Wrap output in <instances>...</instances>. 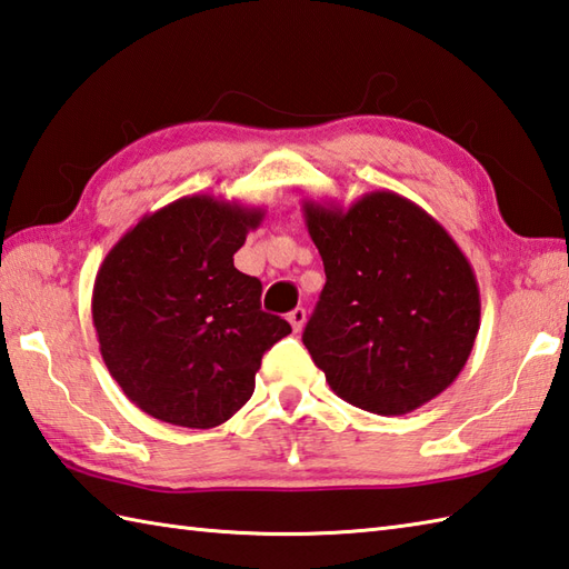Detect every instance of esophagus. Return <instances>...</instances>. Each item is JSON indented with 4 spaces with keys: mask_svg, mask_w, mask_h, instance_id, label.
<instances>
[{
    "mask_svg": "<svg viewBox=\"0 0 569 569\" xmlns=\"http://www.w3.org/2000/svg\"><path fill=\"white\" fill-rule=\"evenodd\" d=\"M287 321L292 323V329H295V331H301V327H305V321H307V311L301 309V307H297V309L289 311V315H287Z\"/></svg>",
    "mask_w": 569,
    "mask_h": 569,
    "instance_id": "obj_1",
    "label": "esophagus"
}]
</instances>
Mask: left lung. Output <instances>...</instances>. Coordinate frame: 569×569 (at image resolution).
Segmentation results:
<instances>
[{
    "instance_id": "obj_1",
    "label": "left lung",
    "mask_w": 569,
    "mask_h": 569,
    "mask_svg": "<svg viewBox=\"0 0 569 569\" xmlns=\"http://www.w3.org/2000/svg\"><path fill=\"white\" fill-rule=\"evenodd\" d=\"M323 260L301 341L341 400L376 415H408L467 366L481 323L477 274L442 223L392 191L343 208L301 203Z\"/></svg>"
}]
</instances>
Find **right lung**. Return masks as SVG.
Masks as SVG:
<instances>
[{
    "instance_id": "obj_1",
    "label": "right lung",
    "mask_w": 569,
    "mask_h": 569,
    "mask_svg": "<svg viewBox=\"0 0 569 569\" xmlns=\"http://www.w3.org/2000/svg\"><path fill=\"white\" fill-rule=\"evenodd\" d=\"M264 208L183 196L114 242L92 284V327L110 376L154 420L211 430L254 390L262 353L292 327L260 309L233 254Z\"/></svg>"
}]
</instances>
